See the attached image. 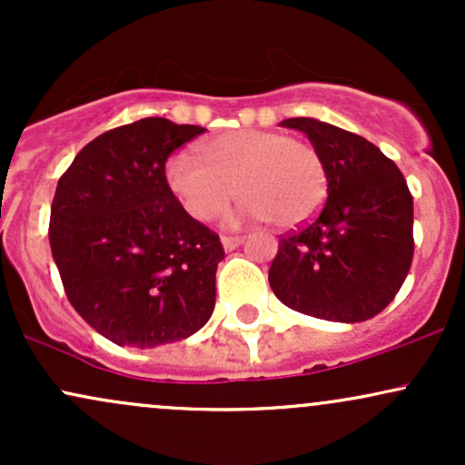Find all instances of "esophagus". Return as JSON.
Masks as SVG:
<instances>
[{
	"label": "esophagus",
	"mask_w": 465,
	"mask_h": 465,
	"mask_svg": "<svg viewBox=\"0 0 465 465\" xmlns=\"http://www.w3.org/2000/svg\"><path fill=\"white\" fill-rule=\"evenodd\" d=\"M221 242L223 247H225V251H233L240 242H242V236H223Z\"/></svg>",
	"instance_id": "esophagus-1"
}]
</instances>
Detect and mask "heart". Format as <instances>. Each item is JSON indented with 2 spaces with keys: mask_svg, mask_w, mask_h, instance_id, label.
Instances as JSON below:
<instances>
[{
  "mask_svg": "<svg viewBox=\"0 0 465 465\" xmlns=\"http://www.w3.org/2000/svg\"><path fill=\"white\" fill-rule=\"evenodd\" d=\"M199 161L174 154L165 183L185 214L212 223L227 212L233 192L244 216L277 229L300 227L317 214L328 192L325 163L312 143L275 131L238 129L201 142Z\"/></svg>",
  "mask_w": 465,
  "mask_h": 465,
  "instance_id": "b5f03b06",
  "label": "heart"
}]
</instances>
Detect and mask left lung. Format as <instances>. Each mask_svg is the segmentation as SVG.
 I'll list each match as a JSON object with an SVG mask.
<instances>
[{"label":"left lung","instance_id":"obj_1","mask_svg":"<svg viewBox=\"0 0 465 465\" xmlns=\"http://www.w3.org/2000/svg\"><path fill=\"white\" fill-rule=\"evenodd\" d=\"M306 133L328 173V201L300 232L280 238L269 269L275 297L325 322L359 323L391 303L413 260V196L391 159L365 137L312 117Z\"/></svg>","mask_w":465,"mask_h":465}]
</instances>
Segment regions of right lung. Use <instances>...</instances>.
<instances>
[{
  "instance_id": "add662e5",
  "label": "right lung",
  "mask_w": 465,
  "mask_h": 465,
  "mask_svg": "<svg viewBox=\"0 0 465 465\" xmlns=\"http://www.w3.org/2000/svg\"><path fill=\"white\" fill-rule=\"evenodd\" d=\"M201 133L143 117L89 142L58 179L50 247L65 295L122 348L188 339L214 312L225 251L165 183L170 154Z\"/></svg>"
}]
</instances>
